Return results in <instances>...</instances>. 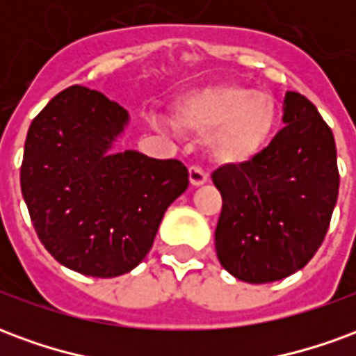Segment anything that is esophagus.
Returning a JSON list of instances; mask_svg holds the SVG:
<instances>
[{
	"label": "esophagus",
	"instance_id": "1",
	"mask_svg": "<svg viewBox=\"0 0 356 356\" xmlns=\"http://www.w3.org/2000/svg\"><path fill=\"white\" fill-rule=\"evenodd\" d=\"M188 179H191V185L193 186H202L208 183V173L198 168V165H193L191 170H188Z\"/></svg>",
	"mask_w": 356,
	"mask_h": 356
}]
</instances>
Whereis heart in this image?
<instances>
[{
  "mask_svg": "<svg viewBox=\"0 0 356 356\" xmlns=\"http://www.w3.org/2000/svg\"><path fill=\"white\" fill-rule=\"evenodd\" d=\"M278 124V106L268 93L240 83H217L181 97L175 125L193 135H209L213 162L242 168L267 147Z\"/></svg>",
  "mask_w": 356,
  "mask_h": 356,
  "instance_id": "obj_1",
  "label": "heart"
}]
</instances>
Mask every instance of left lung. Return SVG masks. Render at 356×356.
Segmentation results:
<instances>
[{"mask_svg":"<svg viewBox=\"0 0 356 356\" xmlns=\"http://www.w3.org/2000/svg\"><path fill=\"white\" fill-rule=\"evenodd\" d=\"M284 125L254 162L211 175L223 196L217 259L250 284L282 280L321 248L336 208L339 173L334 133L313 102L286 91Z\"/></svg>","mask_w":356,"mask_h":356,"instance_id":"8db88e82","label":"left lung"}]
</instances>
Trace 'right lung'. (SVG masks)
Instances as JSON below:
<instances>
[{"label":"right lung","mask_w":356,"mask_h":356,"mask_svg":"<svg viewBox=\"0 0 356 356\" xmlns=\"http://www.w3.org/2000/svg\"><path fill=\"white\" fill-rule=\"evenodd\" d=\"M129 112L93 89L72 86L34 118L20 188L45 250L60 265L97 278L137 267L165 209L185 193L179 160L114 152Z\"/></svg>","instance_id":"obj_1"}]
</instances>
